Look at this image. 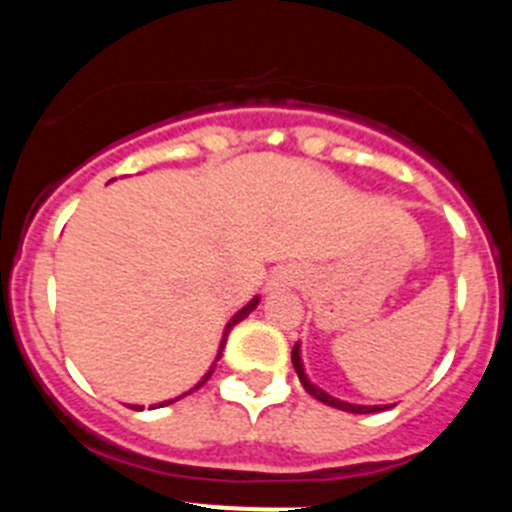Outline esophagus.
Here are the masks:
<instances>
[{"label":"esophagus","instance_id":"esophagus-1","mask_svg":"<svg viewBox=\"0 0 512 512\" xmlns=\"http://www.w3.org/2000/svg\"><path fill=\"white\" fill-rule=\"evenodd\" d=\"M297 279V271L292 266H277L271 271V277L266 279V292H279L284 287H292Z\"/></svg>","mask_w":512,"mask_h":512}]
</instances>
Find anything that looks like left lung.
<instances>
[{"mask_svg":"<svg viewBox=\"0 0 512 512\" xmlns=\"http://www.w3.org/2000/svg\"><path fill=\"white\" fill-rule=\"evenodd\" d=\"M292 366H295L297 377H300L302 387H305L307 392H310L315 400L325 402V405H330V408H338V410H346V413H359V415H366V413H379V410H387L392 408V405H356V402H346V400H338V397L328 395V392L323 390V387H318V384H312L310 377H307L305 372V364H302V351H300V341L295 343V348H292Z\"/></svg>","mask_w":512,"mask_h":512,"instance_id":"left-lung-1","label":"left lung"}]
</instances>
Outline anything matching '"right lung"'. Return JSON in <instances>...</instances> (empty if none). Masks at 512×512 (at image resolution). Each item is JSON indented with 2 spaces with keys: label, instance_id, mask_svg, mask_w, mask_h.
Wrapping results in <instances>:
<instances>
[{
  "label": "right lung",
  "instance_id": "obj_1",
  "mask_svg": "<svg viewBox=\"0 0 512 512\" xmlns=\"http://www.w3.org/2000/svg\"><path fill=\"white\" fill-rule=\"evenodd\" d=\"M259 302H261V297H259V295H256V297H253V300H251V302H248V305H243V307H241V310L235 312L233 318H230V320H228V323H225V330H223V338H220V346H217V356H215V361H212V364H210V369H207V372H205V377H202V379H200V382L194 384V387H192V390H189V392H194V390H200L202 384H205V382H207V379H210V377H212V372H215V366H217V361H220V356H223V348H225V341H228V333H230V330H233V325H238V323H241V320H243V318H248V315H251V312H253V310H256V307H259ZM189 392H184V395H189ZM184 395H179V397H171V400H164V402H156V405H151V408H164V405H171V402H176V400H182V397H184ZM130 408H133V410H143V405H130Z\"/></svg>",
  "mask_w": 512,
  "mask_h": 512
}]
</instances>
